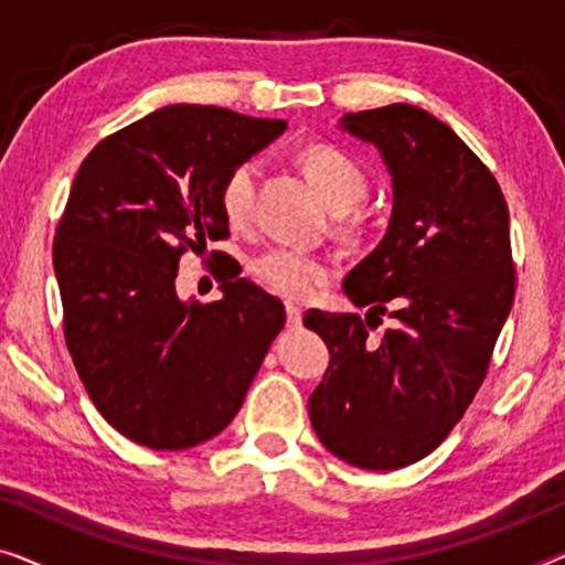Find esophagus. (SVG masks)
I'll return each instance as SVG.
<instances>
[{
    "instance_id": "esophagus-1",
    "label": "esophagus",
    "mask_w": 565,
    "mask_h": 565,
    "mask_svg": "<svg viewBox=\"0 0 565 565\" xmlns=\"http://www.w3.org/2000/svg\"><path fill=\"white\" fill-rule=\"evenodd\" d=\"M285 319H288V327H300L303 308H300L298 303H285Z\"/></svg>"
}]
</instances>
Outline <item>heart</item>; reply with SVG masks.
<instances>
[{
  "instance_id": "heart-1",
  "label": "heart",
  "mask_w": 565,
  "mask_h": 565,
  "mask_svg": "<svg viewBox=\"0 0 565 565\" xmlns=\"http://www.w3.org/2000/svg\"><path fill=\"white\" fill-rule=\"evenodd\" d=\"M306 172L327 200L331 211L344 213L365 198L367 177L350 153L337 146H313L303 157ZM259 164L242 161L228 172L221 184V213L231 228L242 231L254 221V203H257ZM252 273L267 290L277 296L306 300L323 288L334 267L331 262L292 246H273L252 259Z\"/></svg>"
}]
</instances>
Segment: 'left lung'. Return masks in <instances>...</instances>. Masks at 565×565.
Returning a JSON list of instances; mask_svg holds the SVG:
<instances>
[{
	"mask_svg": "<svg viewBox=\"0 0 565 565\" xmlns=\"http://www.w3.org/2000/svg\"><path fill=\"white\" fill-rule=\"evenodd\" d=\"M339 128L381 153L393 211L342 285L365 321L306 313L331 358L308 416L339 460L396 470L437 450L481 388L514 303L509 211L483 161L422 107L347 113ZM381 315L392 329L370 338Z\"/></svg>",
	"mask_w": 565,
	"mask_h": 565,
	"instance_id": "8db88e82",
	"label": "left lung"
}]
</instances>
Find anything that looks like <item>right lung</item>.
Masks as SVG:
<instances>
[{
    "label": "right lung",
    "instance_id": "obj_1",
    "mask_svg": "<svg viewBox=\"0 0 565 565\" xmlns=\"http://www.w3.org/2000/svg\"><path fill=\"white\" fill-rule=\"evenodd\" d=\"M285 128L167 105L99 141L76 172L53 242L66 344L97 412L138 445L188 450L221 435L282 329L280 300L244 277L207 306L182 300L174 280L184 252L228 236L231 169Z\"/></svg>",
    "mask_w": 565,
    "mask_h": 565
}]
</instances>
